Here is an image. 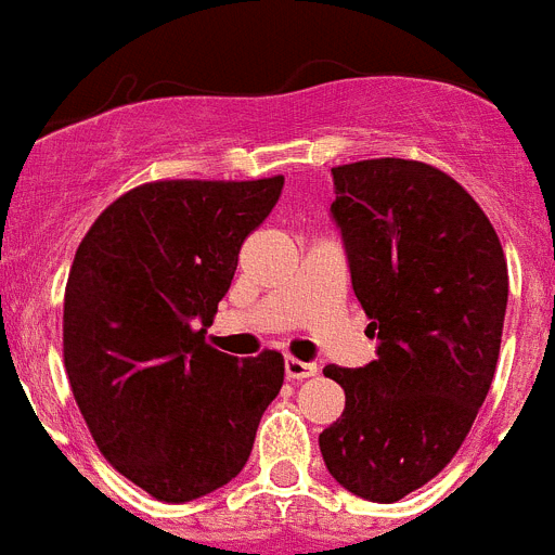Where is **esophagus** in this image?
<instances>
[{"label": "esophagus", "mask_w": 555, "mask_h": 555, "mask_svg": "<svg viewBox=\"0 0 555 555\" xmlns=\"http://www.w3.org/2000/svg\"><path fill=\"white\" fill-rule=\"evenodd\" d=\"M283 367H286L288 382H302V378L317 376V371H320V367H317V362H300V359H295V357H286Z\"/></svg>", "instance_id": "obj_1"}]
</instances>
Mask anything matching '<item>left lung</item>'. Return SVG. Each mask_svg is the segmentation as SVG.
I'll list each match as a JSON object with an SVG mask.
<instances>
[{"label":"left lung","mask_w":555,"mask_h":555,"mask_svg":"<svg viewBox=\"0 0 555 555\" xmlns=\"http://www.w3.org/2000/svg\"><path fill=\"white\" fill-rule=\"evenodd\" d=\"M331 177V221L378 345L364 367L323 371L345 410L320 452L350 494L396 503L452 461L489 396L508 267L486 212L443 170L387 156Z\"/></svg>","instance_id":"1"}]
</instances>
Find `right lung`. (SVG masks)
I'll list each match as a JSON object with an SVG mask.
<instances>
[{
  "instance_id": "1",
  "label": "right lung",
  "mask_w": 555,
  "mask_h": 555,
  "mask_svg": "<svg viewBox=\"0 0 555 555\" xmlns=\"http://www.w3.org/2000/svg\"><path fill=\"white\" fill-rule=\"evenodd\" d=\"M281 191L283 177L140 184L75 253L66 376L103 457L154 500L191 503L227 486L281 392V353L235 359L205 343L241 244Z\"/></svg>"
}]
</instances>
